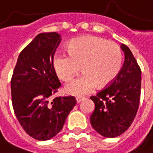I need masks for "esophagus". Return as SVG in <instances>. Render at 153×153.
I'll return each instance as SVG.
<instances>
[{
	"label": "esophagus",
	"mask_w": 153,
	"mask_h": 153,
	"mask_svg": "<svg viewBox=\"0 0 153 153\" xmlns=\"http://www.w3.org/2000/svg\"><path fill=\"white\" fill-rule=\"evenodd\" d=\"M83 100V97H76V101L77 103H80Z\"/></svg>",
	"instance_id": "obj_1"
}]
</instances>
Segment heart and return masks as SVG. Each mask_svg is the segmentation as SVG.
I'll list each match as a JSON object with an SVG mask.
<instances>
[{"mask_svg": "<svg viewBox=\"0 0 153 153\" xmlns=\"http://www.w3.org/2000/svg\"><path fill=\"white\" fill-rule=\"evenodd\" d=\"M67 53L53 56L54 71L60 79L69 82L81 70L83 74L70 82L65 90L72 95H83L97 87L106 88L119 74L123 53L117 43L95 36H84L71 39L66 46Z\"/></svg>", "mask_w": 153, "mask_h": 153, "instance_id": "obj_1", "label": "heart"}]
</instances>
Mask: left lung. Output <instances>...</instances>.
Returning <instances> with one entry per match:
<instances>
[{"mask_svg": "<svg viewBox=\"0 0 153 153\" xmlns=\"http://www.w3.org/2000/svg\"><path fill=\"white\" fill-rule=\"evenodd\" d=\"M125 61L111 84L90 99L95 110L91 124L102 136L114 138L131 126L139 108L141 91V70L130 48L121 45Z\"/></svg>", "mask_w": 153, "mask_h": 153, "instance_id": "8db88e82", "label": "left lung"}]
</instances>
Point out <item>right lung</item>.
<instances>
[{
  "label": "right lung",
  "instance_id": "1",
  "mask_svg": "<svg viewBox=\"0 0 153 153\" xmlns=\"http://www.w3.org/2000/svg\"><path fill=\"white\" fill-rule=\"evenodd\" d=\"M56 32L40 33L20 53L11 79L12 104L22 128L38 140L62 131L76 105L74 97L52 99L61 87L53 59L61 42Z\"/></svg>",
  "mask_w": 153,
  "mask_h": 153
}]
</instances>
